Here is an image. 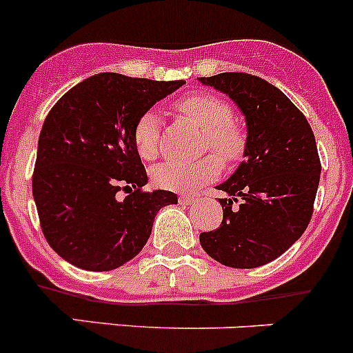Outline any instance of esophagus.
Here are the masks:
<instances>
[{
  "label": "esophagus",
  "instance_id": "esophagus-1",
  "mask_svg": "<svg viewBox=\"0 0 353 353\" xmlns=\"http://www.w3.org/2000/svg\"><path fill=\"white\" fill-rule=\"evenodd\" d=\"M198 201V196H193V194H181L179 203L181 205H193V203Z\"/></svg>",
  "mask_w": 353,
  "mask_h": 353
}]
</instances>
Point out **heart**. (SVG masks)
<instances>
[{
  "instance_id": "b5f03b06",
  "label": "heart",
  "mask_w": 353,
  "mask_h": 353,
  "mask_svg": "<svg viewBox=\"0 0 353 353\" xmlns=\"http://www.w3.org/2000/svg\"><path fill=\"white\" fill-rule=\"evenodd\" d=\"M176 110L193 121L205 131V147L216 152L222 162L232 163L244 155V128L232 121V108L216 95L196 92L181 99ZM133 143L138 155L154 160L160 150V116L155 110H145L133 128ZM220 174V161L215 155H206L194 162L169 160L152 170V181L159 188L172 191H193L201 184L213 181Z\"/></svg>"
}]
</instances>
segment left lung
Instances as JSON below:
<instances>
[{
	"mask_svg": "<svg viewBox=\"0 0 353 353\" xmlns=\"http://www.w3.org/2000/svg\"><path fill=\"white\" fill-rule=\"evenodd\" d=\"M229 95L244 114L248 143L236 172L216 186L223 220L199 234L206 254L230 268L279 258L307 229L319 186L314 133L290 99L263 78L220 73L198 78Z\"/></svg>",
	"mask_w": 353,
	"mask_h": 353,
	"instance_id": "obj_1",
	"label": "left lung"
}]
</instances>
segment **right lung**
I'll list each match as a JSON object with an SVG mask.
<instances>
[{"label":"right lung","instance_id":"right-lung-1","mask_svg":"<svg viewBox=\"0 0 353 353\" xmlns=\"http://www.w3.org/2000/svg\"><path fill=\"white\" fill-rule=\"evenodd\" d=\"M186 83L119 73L85 78L49 110L32 193L49 245L78 268L109 272L147 244L170 191H143L147 170L133 143L138 117ZM131 190L124 200L115 194Z\"/></svg>","mask_w":353,"mask_h":353}]
</instances>
